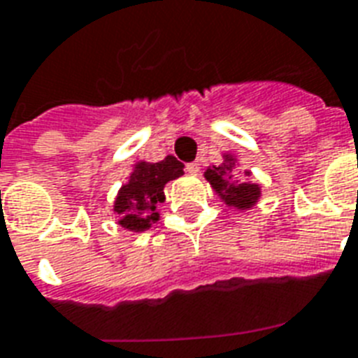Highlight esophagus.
I'll list each match as a JSON object with an SVG mask.
<instances>
[{"label":"esophagus","mask_w":358,"mask_h":358,"mask_svg":"<svg viewBox=\"0 0 358 358\" xmlns=\"http://www.w3.org/2000/svg\"><path fill=\"white\" fill-rule=\"evenodd\" d=\"M187 171L190 176H198L199 162H190V164H187Z\"/></svg>","instance_id":"34e87169"}]
</instances>
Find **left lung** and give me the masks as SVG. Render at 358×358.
<instances>
[{
	"label": "left lung",
	"instance_id": "left-lung-1",
	"mask_svg": "<svg viewBox=\"0 0 358 358\" xmlns=\"http://www.w3.org/2000/svg\"><path fill=\"white\" fill-rule=\"evenodd\" d=\"M222 164L209 166L203 171L205 181L209 182L226 207L245 213L259 201L262 185L250 181V170L243 171V177L235 176V170L239 168V160L235 155L222 153Z\"/></svg>",
	"mask_w": 358,
	"mask_h": 358
}]
</instances>
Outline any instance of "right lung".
I'll return each instance as SVG.
<instances>
[{
  "mask_svg": "<svg viewBox=\"0 0 358 358\" xmlns=\"http://www.w3.org/2000/svg\"><path fill=\"white\" fill-rule=\"evenodd\" d=\"M182 168L185 164L171 155L160 162H136L129 181L121 185L113 199V213L117 215L119 226L132 234H141L159 222L157 207L166 199V182L181 177L185 173Z\"/></svg>",
  "mask_w": 358,
  "mask_h": 358,
  "instance_id": "add662e5",
  "label": "right lung"
}]
</instances>
